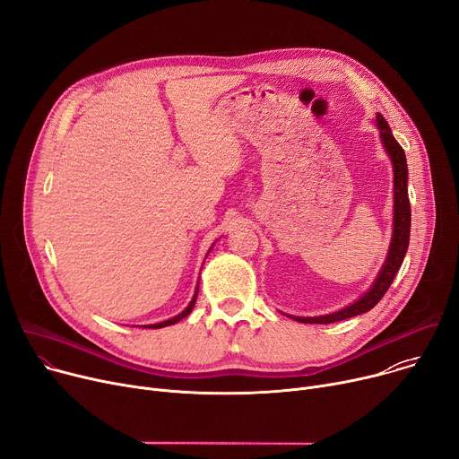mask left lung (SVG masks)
I'll list each match as a JSON object with an SVG mask.
<instances>
[{
	"instance_id": "left-lung-1",
	"label": "left lung",
	"mask_w": 459,
	"mask_h": 459,
	"mask_svg": "<svg viewBox=\"0 0 459 459\" xmlns=\"http://www.w3.org/2000/svg\"><path fill=\"white\" fill-rule=\"evenodd\" d=\"M377 129L380 131V140L382 145L387 152V157L393 166V234H391V243L387 249L385 262L382 264L375 282L371 288L365 291L359 299H356L349 307L332 312L326 316H317V317H299V316H288L299 323H317V325H328L335 321H343L351 319L356 316H361L365 312H369L375 308L378 300L385 295L389 290L394 274L399 273L403 260L408 251V243H410V227H411V208H410V199H408V164H406V155L404 149L399 145V142L394 140L391 127L387 126V121L384 116L378 112L377 114Z\"/></svg>"
}]
</instances>
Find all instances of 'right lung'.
Instances as JSON below:
<instances>
[{"label": "right lung", "instance_id": "obj_1", "mask_svg": "<svg viewBox=\"0 0 459 459\" xmlns=\"http://www.w3.org/2000/svg\"><path fill=\"white\" fill-rule=\"evenodd\" d=\"M213 246V243H212ZM212 251V247L208 249V253ZM208 253H206V256H208ZM197 293H199V282H197V288H195V293H194V297H192V300L188 302V307L182 310L178 316H175V317H171V319H166V321H160V323H155V325H145V326H142V328H164V326H169V325H175V323H178L180 319H185V317H188L190 316V312L194 310V307H195V300H197Z\"/></svg>", "mask_w": 459, "mask_h": 459}]
</instances>
